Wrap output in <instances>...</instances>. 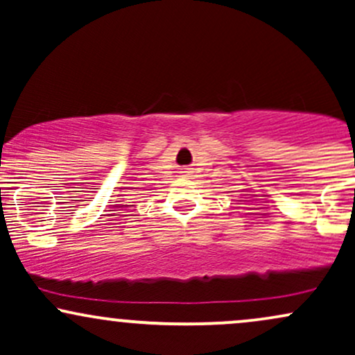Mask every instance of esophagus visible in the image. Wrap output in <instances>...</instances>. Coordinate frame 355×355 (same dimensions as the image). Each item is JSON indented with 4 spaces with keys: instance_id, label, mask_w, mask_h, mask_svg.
Listing matches in <instances>:
<instances>
[{
    "instance_id": "obj_1",
    "label": "esophagus",
    "mask_w": 355,
    "mask_h": 355,
    "mask_svg": "<svg viewBox=\"0 0 355 355\" xmlns=\"http://www.w3.org/2000/svg\"><path fill=\"white\" fill-rule=\"evenodd\" d=\"M182 173H190V168H183Z\"/></svg>"
}]
</instances>
